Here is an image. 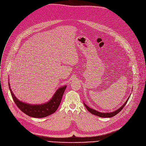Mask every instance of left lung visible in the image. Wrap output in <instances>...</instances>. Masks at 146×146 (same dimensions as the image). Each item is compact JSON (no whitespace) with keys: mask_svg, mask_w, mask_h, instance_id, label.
I'll return each instance as SVG.
<instances>
[{"mask_svg":"<svg viewBox=\"0 0 146 146\" xmlns=\"http://www.w3.org/2000/svg\"><path fill=\"white\" fill-rule=\"evenodd\" d=\"M129 97H130V96L128 98V99H127V101L125 102V103H124L120 108H119L117 110H115V111H114L109 112V113H102V112L98 111H97V110H96L95 109H92V108L89 107L88 106H87L85 103L83 102V104H84L85 107L86 108V109H87V110H88V111H89L91 113H92V114H94V115H97V116H99V117H113V116H114L115 115L118 114V113L123 109V108L125 106V104L127 103V102H128V101Z\"/></svg>","mask_w":146,"mask_h":146,"instance_id":"8db88e82","label":"left lung"}]
</instances>
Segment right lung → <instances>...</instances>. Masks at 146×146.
Here are the masks:
<instances>
[{
    "mask_svg": "<svg viewBox=\"0 0 146 146\" xmlns=\"http://www.w3.org/2000/svg\"><path fill=\"white\" fill-rule=\"evenodd\" d=\"M9 86L13 99L18 108L26 114L35 118L45 117L54 113L60 105L67 87L66 85L59 87L48 102L42 104L33 105L19 101L13 93L9 83Z\"/></svg>",
    "mask_w": 146,
    "mask_h": 146,
    "instance_id": "add662e5",
    "label": "right lung"
}]
</instances>
